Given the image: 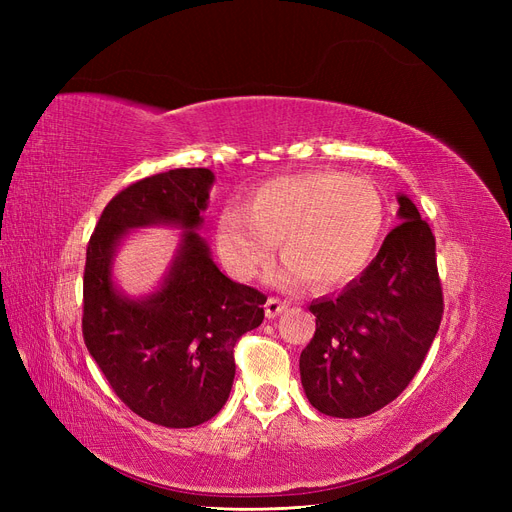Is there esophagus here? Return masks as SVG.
Here are the masks:
<instances>
[{
	"label": "esophagus",
	"mask_w": 512,
	"mask_h": 512,
	"mask_svg": "<svg viewBox=\"0 0 512 512\" xmlns=\"http://www.w3.org/2000/svg\"><path fill=\"white\" fill-rule=\"evenodd\" d=\"M286 307H288V303H286V301H280V299L271 297V299L267 301V305H265V314H267V318H269V320H273V318L280 316Z\"/></svg>",
	"instance_id": "34e87169"
}]
</instances>
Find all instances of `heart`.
<instances>
[{"label": "heart", "instance_id": "1", "mask_svg": "<svg viewBox=\"0 0 512 512\" xmlns=\"http://www.w3.org/2000/svg\"><path fill=\"white\" fill-rule=\"evenodd\" d=\"M384 222V200L374 183L314 170L269 179L245 207H226L215 222V247L226 271L245 282L267 265L280 239L284 260L267 273L271 286L297 288L312 280L333 288L365 271Z\"/></svg>", "mask_w": 512, "mask_h": 512}]
</instances>
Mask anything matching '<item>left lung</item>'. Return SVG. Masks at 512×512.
Here are the masks:
<instances>
[{
    "instance_id": "left-lung-1",
    "label": "left lung",
    "mask_w": 512,
    "mask_h": 512,
    "mask_svg": "<svg viewBox=\"0 0 512 512\" xmlns=\"http://www.w3.org/2000/svg\"><path fill=\"white\" fill-rule=\"evenodd\" d=\"M397 218L378 256L337 294L309 303L316 333L301 352L303 391L318 412L361 418L384 408L421 369L444 303L436 239L397 194Z\"/></svg>"
}]
</instances>
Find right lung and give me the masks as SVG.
<instances>
[{"label": "right lung", "mask_w": 512, "mask_h": 512, "mask_svg": "<svg viewBox=\"0 0 512 512\" xmlns=\"http://www.w3.org/2000/svg\"><path fill=\"white\" fill-rule=\"evenodd\" d=\"M213 183L209 168L136 181L104 207L87 245L85 346L123 404L162 427H196L222 410L237 339L265 318V294L224 275L198 235ZM151 225L179 227L178 250L161 284L130 298L114 256L132 229Z\"/></svg>", "instance_id": "add662e5"}]
</instances>
